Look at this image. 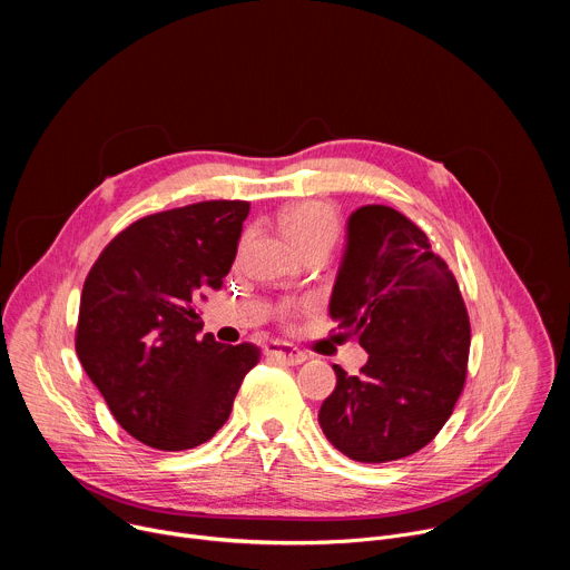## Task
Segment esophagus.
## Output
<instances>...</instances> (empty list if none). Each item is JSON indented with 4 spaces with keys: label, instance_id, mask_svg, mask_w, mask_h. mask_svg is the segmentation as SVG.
I'll return each instance as SVG.
<instances>
[{
    "label": "esophagus",
    "instance_id": "34e87169",
    "mask_svg": "<svg viewBox=\"0 0 570 570\" xmlns=\"http://www.w3.org/2000/svg\"><path fill=\"white\" fill-rule=\"evenodd\" d=\"M266 356H268L271 361H279V363H284V365H299V363L306 361V354L299 352L297 347L288 345V343H271V345L266 347Z\"/></svg>",
    "mask_w": 570,
    "mask_h": 570
}]
</instances>
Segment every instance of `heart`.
Listing matches in <instances>:
<instances>
[{
    "label": "heart",
    "mask_w": 570,
    "mask_h": 570,
    "mask_svg": "<svg viewBox=\"0 0 570 570\" xmlns=\"http://www.w3.org/2000/svg\"><path fill=\"white\" fill-rule=\"evenodd\" d=\"M279 223L304 255L311 250L330 253L341 234V220L334 205L315 198L297 200L284 207V212L279 214ZM295 315L297 308L284 311L286 322L295 320Z\"/></svg>",
    "instance_id": "b5f03b06"
}]
</instances>
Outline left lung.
<instances>
[{
	"label": "left lung",
	"mask_w": 570,
	"mask_h": 570,
	"mask_svg": "<svg viewBox=\"0 0 570 570\" xmlns=\"http://www.w3.org/2000/svg\"><path fill=\"white\" fill-rule=\"evenodd\" d=\"M330 315L370 358L358 376L334 365L322 433L370 464L424 449L453 413L471 345L458 282L429 236L392 207L356 209Z\"/></svg>",
	"instance_id": "left-lung-1"
}]
</instances>
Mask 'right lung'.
<instances>
[{"label": "right lung", "instance_id": "add662e5", "mask_svg": "<svg viewBox=\"0 0 570 570\" xmlns=\"http://www.w3.org/2000/svg\"><path fill=\"white\" fill-rule=\"evenodd\" d=\"M248 212L246 200H205L144 216L88 273L76 354L119 426L146 446L212 440L262 358L253 343L198 338L196 302L223 286Z\"/></svg>", "mask_w": 570, "mask_h": 570}]
</instances>
